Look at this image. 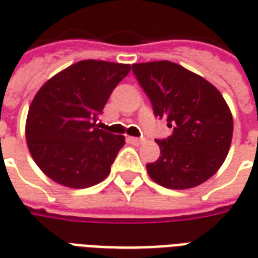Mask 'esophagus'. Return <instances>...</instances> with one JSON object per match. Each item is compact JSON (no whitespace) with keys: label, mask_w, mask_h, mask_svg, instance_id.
Here are the masks:
<instances>
[{"label":"esophagus","mask_w":258,"mask_h":258,"mask_svg":"<svg viewBox=\"0 0 258 258\" xmlns=\"http://www.w3.org/2000/svg\"><path fill=\"white\" fill-rule=\"evenodd\" d=\"M127 140H128L130 144H133V145H140V144H142V142H144V140H142V138H135V137H128Z\"/></svg>","instance_id":"1"}]
</instances>
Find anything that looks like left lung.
<instances>
[{"mask_svg":"<svg viewBox=\"0 0 258 258\" xmlns=\"http://www.w3.org/2000/svg\"><path fill=\"white\" fill-rule=\"evenodd\" d=\"M133 72L155 116L173 128L167 140L156 141L160 156L146 164L149 177L168 189L203 184L221 167L232 141V113L221 92L168 60L134 63Z\"/></svg>","mask_w":258,"mask_h":258,"instance_id":"left-lung-1","label":"left lung"}]
</instances>
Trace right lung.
Listing matches in <instances>:
<instances>
[{
	"label": "right lung",
	"instance_id": "right-lung-1",
	"mask_svg": "<svg viewBox=\"0 0 258 258\" xmlns=\"http://www.w3.org/2000/svg\"><path fill=\"white\" fill-rule=\"evenodd\" d=\"M130 70V64L80 60L38 90L27 113L26 141L47 177L83 189L109 175L124 137L103 131L96 120Z\"/></svg>",
	"mask_w": 258,
	"mask_h": 258
}]
</instances>
